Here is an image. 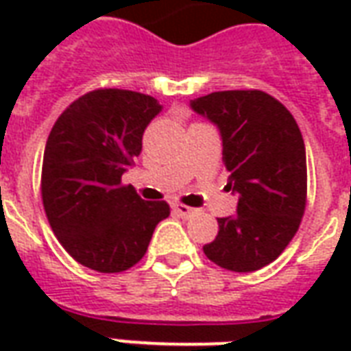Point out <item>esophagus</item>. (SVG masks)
I'll return each instance as SVG.
<instances>
[{
  "label": "esophagus",
  "mask_w": 351,
  "mask_h": 351,
  "mask_svg": "<svg viewBox=\"0 0 351 351\" xmlns=\"http://www.w3.org/2000/svg\"><path fill=\"white\" fill-rule=\"evenodd\" d=\"M173 210H175L178 216H182V218H190V216H193V214H195V208L182 205V203H176V205H173Z\"/></svg>",
  "instance_id": "1"
}]
</instances>
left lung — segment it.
Masks as SVG:
<instances>
[{
	"mask_svg": "<svg viewBox=\"0 0 351 351\" xmlns=\"http://www.w3.org/2000/svg\"><path fill=\"white\" fill-rule=\"evenodd\" d=\"M220 130L228 188L237 213L218 218L205 256L228 271L272 263L301 226L306 206V152L301 130L278 99L261 90H228L190 103Z\"/></svg>",
	"mask_w": 351,
	"mask_h": 351,
	"instance_id": "1",
	"label": "left lung"
}]
</instances>
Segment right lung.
Instances as JSON below:
<instances>
[{
	"label": "right lung",
	"instance_id": "add662e5",
	"mask_svg": "<svg viewBox=\"0 0 351 351\" xmlns=\"http://www.w3.org/2000/svg\"><path fill=\"white\" fill-rule=\"evenodd\" d=\"M160 112L152 95L105 88L73 101L50 131L45 213L67 254L92 271L122 272L138 263L171 213L165 201H145L122 184L143 150L146 125Z\"/></svg>",
	"mask_w": 351,
	"mask_h": 351
}]
</instances>
